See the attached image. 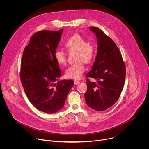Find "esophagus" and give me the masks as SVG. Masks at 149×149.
Masks as SVG:
<instances>
[{
    "label": "esophagus",
    "instance_id": "esophagus-1",
    "mask_svg": "<svg viewBox=\"0 0 149 149\" xmlns=\"http://www.w3.org/2000/svg\"><path fill=\"white\" fill-rule=\"evenodd\" d=\"M74 85H77V84H79V81H77V80H74Z\"/></svg>",
    "mask_w": 149,
    "mask_h": 149
}]
</instances>
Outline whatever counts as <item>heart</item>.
<instances>
[{
	"instance_id": "1",
	"label": "heart",
	"mask_w": 149,
	"mask_h": 149,
	"mask_svg": "<svg viewBox=\"0 0 149 149\" xmlns=\"http://www.w3.org/2000/svg\"><path fill=\"white\" fill-rule=\"evenodd\" d=\"M65 47L69 51L76 52L75 63L70 65L65 71V76L68 78L80 79L85 71L84 63H91L95 56L94 45L88 44L86 39L79 34H74L68 38L64 42ZM56 61L61 65H65L67 62L65 53L59 49L54 53Z\"/></svg>"
}]
</instances>
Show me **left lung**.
Wrapping results in <instances>:
<instances>
[{
  "mask_svg": "<svg viewBox=\"0 0 149 149\" xmlns=\"http://www.w3.org/2000/svg\"><path fill=\"white\" fill-rule=\"evenodd\" d=\"M90 29L97 38V54L92 70L86 75L95 82L86 80L87 90L84 97L91 109L102 111L118 100L123 89L126 70L121 54L115 42L97 27Z\"/></svg>",
  "mask_w": 149,
  "mask_h": 149,
  "instance_id": "left-lung-1",
  "label": "left lung"
}]
</instances>
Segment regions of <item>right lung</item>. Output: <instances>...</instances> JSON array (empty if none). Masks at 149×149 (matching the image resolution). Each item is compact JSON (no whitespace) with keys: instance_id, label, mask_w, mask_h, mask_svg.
Returning <instances> with one entry per match:
<instances>
[{"instance_id":"obj_1","label":"right lung","mask_w":149,"mask_h":149,"mask_svg":"<svg viewBox=\"0 0 149 149\" xmlns=\"http://www.w3.org/2000/svg\"><path fill=\"white\" fill-rule=\"evenodd\" d=\"M63 30L34 33L21 59L20 77L26 95L35 107L47 114L63 107L74 83L71 79L58 81L61 71L54 53Z\"/></svg>"}]
</instances>
